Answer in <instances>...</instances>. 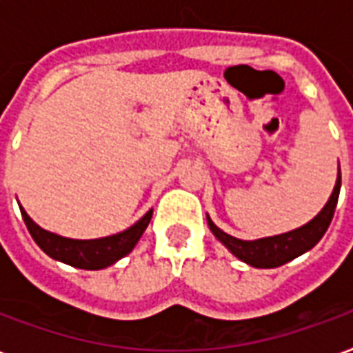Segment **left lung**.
<instances>
[{"instance_id":"8db88e82","label":"left lung","mask_w":353,"mask_h":353,"mask_svg":"<svg viewBox=\"0 0 353 353\" xmlns=\"http://www.w3.org/2000/svg\"><path fill=\"white\" fill-rule=\"evenodd\" d=\"M339 192H341V166H339V176H336L333 192H331L325 206L321 208V212L303 227L283 232V234H276V236L259 238V240H240V238L230 236L225 230L219 229L210 219V215H206L208 227L214 232V236L240 261H244L255 268H276V266L296 259L299 255L312 250L321 240L333 219L334 208L339 202Z\"/></svg>"}]
</instances>
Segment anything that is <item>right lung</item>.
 Returning a JSON list of instances; mask_svg holds the SVG:
<instances>
[{
  "label": "right lung",
  "instance_id": "add662e5",
  "mask_svg": "<svg viewBox=\"0 0 353 353\" xmlns=\"http://www.w3.org/2000/svg\"><path fill=\"white\" fill-rule=\"evenodd\" d=\"M20 214L35 244L49 257L75 266V268H83V270H101V268L115 265L117 261L126 257L134 250V245L138 244V240L145 232L147 225L153 217V210H149L139 221H136L123 232L94 238V240H73V238L60 236L50 230L41 229L22 206H20Z\"/></svg>",
  "mask_w": 353,
  "mask_h": 353
}]
</instances>
